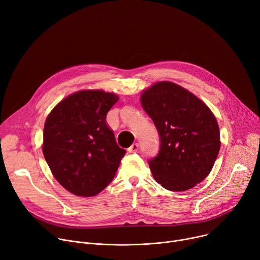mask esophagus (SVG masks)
I'll return each mask as SVG.
<instances>
[{"instance_id": "esophagus-1", "label": "esophagus", "mask_w": 260, "mask_h": 260, "mask_svg": "<svg viewBox=\"0 0 260 260\" xmlns=\"http://www.w3.org/2000/svg\"><path fill=\"white\" fill-rule=\"evenodd\" d=\"M139 143H134L129 148H128V152L131 153H136L139 150Z\"/></svg>"}]
</instances>
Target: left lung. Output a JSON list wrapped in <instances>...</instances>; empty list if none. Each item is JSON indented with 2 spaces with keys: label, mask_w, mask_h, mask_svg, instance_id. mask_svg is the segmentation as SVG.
Here are the masks:
<instances>
[{
  "label": "left lung",
  "mask_w": 260,
  "mask_h": 260,
  "mask_svg": "<svg viewBox=\"0 0 260 260\" xmlns=\"http://www.w3.org/2000/svg\"><path fill=\"white\" fill-rule=\"evenodd\" d=\"M160 146L148 160L151 173L169 191L190 190L211 171L221 142L216 117L193 93L171 82H158L141 95Z\"/></svg>",
  "instance_id": "obj_1"
}]
</instances>
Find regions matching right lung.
<instances>
[{"mask_svg":"<svg viewBox=\"0 0 260 260\" xmlns=\"http://www.w3.org/2000/svg\"><path fill=\"white\" fill-rule=\"evenodd\" d=\"M114 93L83 90L60 102L43 128L44 158L57 179L77 196H95L113 180L125 150L106 122Z\"/></svg>","mask_w":260,"mask_h":260,"instance_id":"add662e5","label":"right lung"}]
</instances>
